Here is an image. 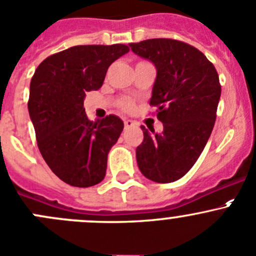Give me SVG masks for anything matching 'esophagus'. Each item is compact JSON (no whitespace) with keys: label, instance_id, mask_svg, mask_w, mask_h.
Returning a JSON list of instances; mask_svg holds the SVG:
<instances>
[{"label":"esophagus","instance_id":"obj_1","mask_svg":"<svg viewBox=\"0 0 256 256\" xmlns=\"http://www.w3.org/2000/svg\"><path fill=\"white\" fill-rule=\"evenodd\" d=\"M124 124H125V128H132V126L138 125V124L132 120H125L124 121Z\"/></svg>","mask_w":256,"mask_h":256}]
</instances>
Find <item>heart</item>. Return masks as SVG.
Returning <instances> with one entry per match:
<instances>
[{
  "instance_id": "1",
  "label": "heart",
  "mask_w": 256,
  "mask_h": 256,
  "mask_svg": "<svg viewBox=\"0 0 256 256\" xmlns=\"http://www.w3.org/2000/svg\"><path fill=\"white\" fill-rule=\"evenodd\" d=\"M120 108H122L124 111L130 112V111L134 110V102L131 100H128V98H124V100L120 101Z\"/></svg>"
}]
</instances>
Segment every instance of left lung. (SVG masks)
Instances as JSON below:
<instances>
[{
    "instance_id": "8db88e82",
    "label": "left lung",
    "mask_w": 256,
    "mask_h": 256,
    "mask_svg": "<svg viewBox=\"0 0 256 256\" xmlns=\"http://www.w3.org/2000/svg\"><path fill=\"white\" fill-rule=\"evenodd\" d=\"M130 47L155 65L150 105L164 125L161 134L141 126L138 168L151 181L172 182L194 166L212 135L222 95L219 75L202 51L182 41L151 38Z\"/></svg>"
}]
</instances>
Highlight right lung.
<instances>
[{
  "instance_id": "add662e5",
  "label": "right lung",
  "mask_w": 256,
  "mask_h": 256,
  "mask_svg": "<svg viewBox=\"0 0 256 256\" xmlns=\"http://www.w3.org/2000/svg\"><path fill=\"white\" fill-rule=\"evenodd\" d=\"M128 50L121 44L74 46L44 58L32 76L28 112L37 146L68 185L88 188L105 178L108 151L124 122L115 115L88 120L84 98L102 86L108 66Z\"/></svg>"
}]
</instances>
